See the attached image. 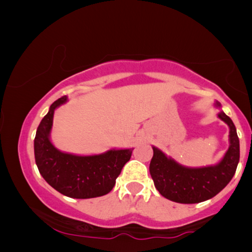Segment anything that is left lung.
Masks as SVG:
<instances>
[{
	"mask_svg": "<svg viewBox=\"0 0 252 252\" xmlns=\"http://www.w3.org/2000/svg\"><path fill=\"white\" fill-rule=\"evenodd\" d=\"M217 105L220 106L219 103ZM218 117L229 126L230 146L225 157L216 166L188 168L167 158L157 148L150 161V175L161 196L184 204L199 203L212 198L228 185L240 160V141L232 119L220 112Z\"/></svg>",
	"mask_w": 252,
	"mask_h": 252,
	"instance_id": "left-lung-1",
	"label": "left lung"
}]
</instances>
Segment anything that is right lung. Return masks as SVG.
I'll list each match as a JSON object with an SVG mask.
<instances>
[{
    "instance_id": "obj_1",
    "label": "right lung",
    "mask_w": 252,
    "mask_h": 252,
    "mask_svg": "<svg viewBox=\"0 0 252 252\" xmlns=\"http://www.w3.org/2000/svg\"><path fill=\"white\" fill-rule=\"evenodd\" d=\"M62 96L50 105L34 139V155L40 174L51 187L67 197L93 198L106 195L116 185L132 150H109L94 156H75L57 150L49 140L54 111L66 102Z\"/></svg>"
}]
</instances>
